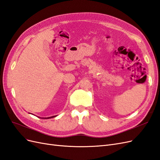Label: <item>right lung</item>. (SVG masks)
<instances>
[{"label": "right lung", "instance_id": "right-lung-1", "mask_svg": "<svg viewBox=\"0 0 160 160\" xmlns=\"http://www.w3.org/2000/svg\"><path fill=\"white\" fill-rule=\"evenodd\" d=\"M55 117H56V116H52V117H49V118H43V119H50V118H55Z\"/></svg>", "mask_w": 160, "mask_h": 160}]
</instances>
